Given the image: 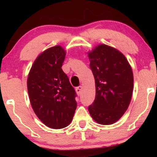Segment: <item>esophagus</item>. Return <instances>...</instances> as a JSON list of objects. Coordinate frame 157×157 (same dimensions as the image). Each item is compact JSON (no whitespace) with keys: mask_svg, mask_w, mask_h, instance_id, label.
<instances>
[{"mask_svg":"<svg viewBox=\"0 0 157 157\" xmlns=\"http://www.w3.org/2000/svg\"><path fill=\"white\" fill-rule=\"evenodd\" d=\"M82 87L81 86H78V87H77L76 88V92H77V94L80 95V93H81V91H82Z\"/></svg>","mask_w":157,"mask_h":157,"instance_id":"1","label":"esophagus"}]
</instances>
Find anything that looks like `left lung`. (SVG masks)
<instances>
[{
  "instance_id": "1",
  "label": "left lung",
  "mask_w": 157,
  "mask_h": 157,
  "mask_svg": "<svg viewBox=\"0 0 157 157\" xmlns=\"http://www.w3.org/2000/svg\"><path fill=\"white\" fill-rule=\"evenodd\" d=\"M88 56L96 88L89 111L97 123L111 125L121 118L130 104L134 89L132 68L121 52L105 44L98 45Z\"/></svg>"
}]
</instances>
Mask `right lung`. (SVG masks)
Returning a JSON list of instances; mask_svg holds the SVG:
<instances>
[{"mask_svg": "<svg viewBox=\"0 0 157 157\" xmlns=\"http://www.w3.org/2000/svg\"><path fill=\"white\" fill-rule=\"evenodd\" d=\"M66 52L55 46L38 55L28 75L27 89L35 114L43 123L60 129L71 123L77 94L62 69Z\"/></svg>", "mask_w": 157, "mask_h": 157, "instance_id": "right-lung-1", "label": "right lung"}]
</instances>
